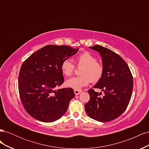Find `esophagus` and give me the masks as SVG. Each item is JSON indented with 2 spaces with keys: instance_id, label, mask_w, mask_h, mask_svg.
<instances>
[{
  "instance_id": "obj_1",
  "label": "esophagus",
  "mask_w": 149,
  "mask_h": 149,
  "mask_svg": "<svg viewBox=\"0 0 149 149\" xmlns=\"http://www.w3.org/2000/svg\"><path fill=\"white\" fill-rule=\"evenodd\" d=\"M74 94H76V95H79V94L81 93V91H79V90H74Z\"/></svg>"
}]
</instances>
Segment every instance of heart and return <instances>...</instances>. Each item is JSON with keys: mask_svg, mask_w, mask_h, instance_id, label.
Wrapping results in <instances>:
<instances>
[{"mask_svg": "<svg viewBox=\"0 0 149 149\" xmlns=\"http://www.w3.org/2000/svg\"><path fill=\"white\" fill-rule=\"evenodd\" d=\"M96 60V58L88 52L79 54L76 58V61L78 66H83L81 70L82 75L68 79L66 82L67 86L75 90H79L87 86L90 81L97 82L102 76L103 67ZM74 70L75 66L70 60L66 59L62 62L61 70L65 76H71Z\"/></svg>", "mask_w": 149, "mask_h": 149, "instance_id": "obj_1", "label": "heart"}]
</instances>
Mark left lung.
<instances>
[{"label":"left lung","mask_w":149,"mask_h":149,"mask_svg":"<svg viewBox=\"0 0 149 149\" xmlns=\"http://www.w3.org/2000/svg\"><path fill=\"white\" fill-rule=\"evenodd\" d=\"M100 53L102 58L103 74L94 86L104 93L88 90L90 99L85 104L88 116L99 122H108L119 117L125 111L131 98L133 77L125 61L119 55L101 45L89 47Z\"/></svg>","instance_id":"left-lung-1"}]
</instances>
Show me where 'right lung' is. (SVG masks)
I'll use <instances>...</instances> for the list:
<instances>
[{
	"mask_svg": "<svg viewBox=\"0 0 149 149\" xmlns=\"http://www.w3.org/2000/svg\"><path fill=\"white\" fill-rule=\"evenodd\" d=\"M79 48L49 45L31 55L22 64L19 76L20 97L26 111L45 123L59 119L75 94L73 89H56L64 82L62 62Z\"/></svg>",
	"mask_w": 149,
	"mask_h": 149,
	"instance_id": "right-lung-1",
	"label": "right lung"
}]
</instances>
